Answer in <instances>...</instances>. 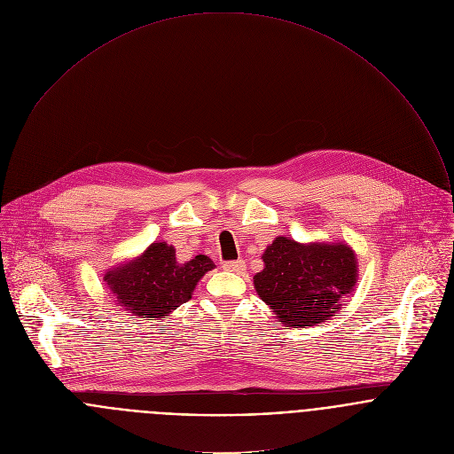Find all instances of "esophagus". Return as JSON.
Instances as JSON below:
<instances>
[{"mask_svg":"<svg viewBox=\"0 0 454 454\" xmlns=\"http://www.w3.org/2000/svg\"><path fill=\"white\" fill-rule=\"evenodd\" d=\"M222 268H223L225 271H234V273H241V271H245L247 264H245V261H243V259H238V261H225Z\"/></svg>","mask_w":454,"mask_h":454,"instance_id":"obj_1","label":"esophagus"}]
</instances>
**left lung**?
Masks as SVG:
<instances>
[{
	"label": "left lung",
	"mask_w": 454,
	"mask_h": 454,
	"mask_svg": "<svg viewBox=\"0 0 454 454\" xmlns=\"http://www.w3.org/2000/svg\"><path fill=\"white\" fill-rule=\"evenodd\" d=\"M254 287L287 326H312L330 317L356 280L355 252L346 243H298L275 238L262 254Z\"/></svg>",
	"instance_id": "8db88e82"
}]
</instances>
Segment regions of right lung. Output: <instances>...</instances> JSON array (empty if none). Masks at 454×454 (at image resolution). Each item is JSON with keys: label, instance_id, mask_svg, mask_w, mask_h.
<instances>
[{"label": "right lung", "instance_id": "add662e5", "mask_svg": "<svg viewBox=\"0 0 454 454\" xmlns=\"http://www.w3.org/2000/svg\"><path fill=\"white\" fill-rule=\"evenodd\" d=\"M215 268L207 255L177 262L172 245L153 243L137 259L105 273L117 301L138 317H163L186 303L197 282Z\"/></svg>", "mask_w": 454, "mask_h": 454}]
</instances>
